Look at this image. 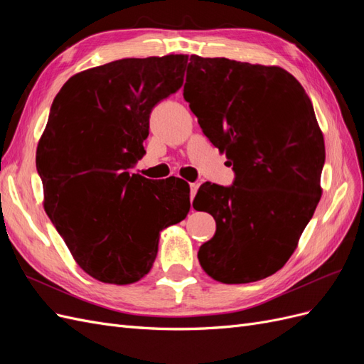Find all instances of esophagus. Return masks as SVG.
<instances>
[{
    "label": "esophagus",
    "mask_w": 364,
    "mask_h": 364,
    "mask_svg": "<svg viewBox=\"0 0 364 364\" xmlns=\"http://www.w3.org/2000/svg\"><path fill=\"white\" fill-rule=\"evenodd\" d=\"M190 190H191V200H193L194 196L197 194V190H199V183H197V182L190 183Z\"/></svg>",
    "instance_id": "34e87169"
}]
</instances>
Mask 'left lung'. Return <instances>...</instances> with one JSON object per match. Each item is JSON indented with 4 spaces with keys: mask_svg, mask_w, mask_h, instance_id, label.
<instances>
[{
    "mask_svg": "<svg viewBox=\"0 0 364 364\" xmlns=\"http://www.w3.org/2000/svg\"><path fill=\"white\" fill-rule=\"evenodd\" d=\"M183 98L230 161L234 183H203L193 202L215 220L202 269L223 284L255 282L289 261L321 200L325 142L302 85L279 67L190 58Z\"/></svg>",
    "mask_w": 364,
    "mask_h": 364,
    "instance_id": "8db88e82",
    "label": "left lung"
}]
</instances>
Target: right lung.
<instances>
[{
  "mask_svg": "<svg viewBox=\"0 0 364 364\" xmlns=\"http://www.w3.org/2000/svg\"><path fill=\"white\" fill-rule=\"evenodd\" d=\"M188 56L121 59L73 75L50 109L36 150L43 208L77 264L117 285L139 281L159 232L190 211V186L132 174L151 109L183 83Z\"/></svg>",
  "mask_w": 364,
  "mask_h": 364,
  "instance_id": "right-lung-1",
  "label": "right lung"
}]
</instances>
